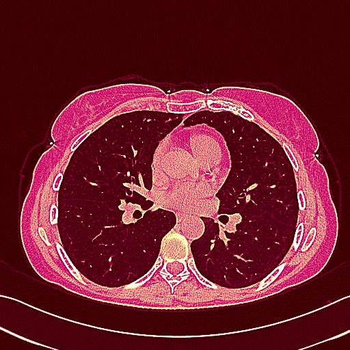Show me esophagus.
I'll return each mask as SVG.
<instances>
[{"mask_svg": "<svg viewBox=\"0 0 350 350\" xmlns=\"http://www.w3.org/2000/svg\"><path fill=\"white\" fill-rule=\"evenodd\" d=\"M176 219H177V221H179V224H182V221H185V220L189 219V215H188V214L177 213V214H176Z\"/></svg>", "mask_w": 350, "mask_h": 350, "instance_id": "obj_1", "label": "esophagus"}]
</instances>
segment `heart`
<instances>
[{
    "mask_svg": "<svg viewBox=\"0 0 350 350\" xmlns=\"http://www.w3.org/2000/svg\"><path fill=\"white\" fill-rule=\"evenodd\" d=\"M191 147H193L196 159H199L200 156L206 154L213 150H220L219 144L215 142L213 137L205 136V135L194 136L191 139ZM165 151H167V141L159 144L154 150L153 161H151L153 170H157L161 167ZM206 194H208V188L205 185H202V183H180V185L171 188L170 191L165 194L163 200L167 205L173 206L176 209H194L196 206L200 205L202 199Z\"/></svg>",
    "mask_w": 350,
    "mask_h": 350,
    "instance_id": "1",
    "label": "heart"
}]
</instances>
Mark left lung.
<instances>
[{
  "mask_svg": "<svg viewBox=\"0 0 350 350\" xmlns=\"http://www.w3.org/2000/svg\"><path fill=\"white\" fill-rule=\"evenodd\" d=\"M183 124H206L224 136L231 170L217 193L219 209L241 215L236 231L225 236L213 219H203L205 232L191 243L197 269L224 288L263 280L282 262L295 234L297 185L288 156L263 129L231 111H197Z\"/></svg>",
  "mask_w": 350,
  "mask_h": 350,
  "instance_id": "1",
  "label": "left lung"
}]
</instances>
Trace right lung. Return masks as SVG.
<instances>
[{"label": "right lung", "instance_id": "right-lung-1", "mask_svg": "<svg viewBox=\"0 0 350 350\" xmlns=\"http://www.w3.org/2000/svg\"><path fill=\"white\" fill-rule=\"evenodd\" d=\"M182 119V113L147 110L120 114L70 159L58 193V230L68 258L88 280L118 288L154 265L174 213L157 209L125 225L120 203L150 206L142 191L153 185V153Z\"/></svg>", "mask_w": 350, "mask_h": 350}]
</instances>
